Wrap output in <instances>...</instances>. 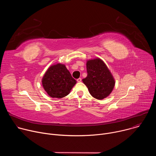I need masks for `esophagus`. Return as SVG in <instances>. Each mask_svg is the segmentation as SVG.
<instances>
[{"mask_svg": "<svg viewBox=\"0 0 156 156\" xmlns=\"http://www.w3.org/2000/svg\"><path fill=\"white\" fill-rule=\"evenodd\" d=\"M77 81H78V82H81V78H79L78 79H77Z\"/></svg>", "mask_w": 156, "mask_h": 156, "instance_id": "1", "label": "esophagus"}]
</instances>
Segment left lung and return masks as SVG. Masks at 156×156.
I'll return each instance as SVG.
<instances>
[{
    "label": "left lung",
    "mask_w": 156,
    "mask_h": 156,
    "mask_svg": "<svg viewBox=\"0 0 156 156\" xmlns=\"http://www.w3.org/2000/svg\"><path fill=\"white\" fill-rule=\"evenodd\" d=\"M87 75L83 79L91 95L102 100L110 95L115 86V80L105 63L100 58L89 60L86 63Z\"/></svg>",
    "instance_id": "obj_1"
}]
</instances>
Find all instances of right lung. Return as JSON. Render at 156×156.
Wrapping results in <instances>:
<instances>
[{
	"label": "right lung",
	"instance_id": "right-lung-1",
	"mask_svg": "<svg viewBox=\"0 0 156 156\" xmlns=\"http://www.w3.org/2000/svg\"><path fill=\"white\" fill-rule=\"evenodd\" d=\"M76 83L63 64L51 66L42 79L44 90L52 98H62L67 96Z\"/></svg>",
	"mask_w": 156,
	"mask_h": 156
}]
</instances>
